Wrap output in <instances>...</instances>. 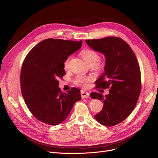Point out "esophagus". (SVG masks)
<instances>
[{"instance_id":"esophagus-1","label":"esophagus","mask_w":158,"mask_h":158,"mask_svg":"<svg viewBox=\"0 0 158 158\" xmlns=\"http://www.w3.org/2000/svg\"><path fill=\"white\" fill-rule=\"evenodd\" d=\"M81 94L82 98H88L89 97V93L86 92H85V91H83V90L81 91Z\"/></svg>"}]
</instances>
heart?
<instances>
[{
  "label": "heart",
  "instance_id": "obj_1",
  "mask_svg": "<svg viewBox=\"0 0 158 158\" xmlns=\"http://www.w3.org/2000/svg\"><path fill=\"white\" fill-rule=\"evenodd\" d=\"M81 56L83 58L86 64L89 66H96L97 68L101 69L102 66L99 65L98 63L100 62L101 57L99 54L94 50L92 49H85L82 51L81 52ZM69 57L66 59L64 62V68L66 69L69 66ZM91 81V78L88 77H85L81 75H77L74 79V83L77 86H81L82 88H86L88 86V82Z\"/></svg>",
  "mask_w": 158,
  "mask_h": 158
}]
</instances>
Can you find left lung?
<instances>
[{
	"instance_id": "1",
	"label": "left lung",
	"mask_w": 158,
	"mask_h": 158,
	"mask_svg": "<svg viewBox=\"0 0 158 158\" xmlns=\"http://www.w3.org/2000/svg\"><path fill=\"white\" fill-rule=\"evenodd\" d=\"M85 41L89 48L105 57L104 72L96 81L97 87L110 88L109 94L104 96L90 94L92 98L104 103L95 118L103 126H115L129 117L139 96L141 74L136 57L126 41L118 37Z\"/></svg>"
}]
</instances>
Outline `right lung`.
Masks as SVG:
<instances>
[{
  "instance_id": "1",
  "label": "right lung",
  "mask_w": 158,
  "mask_h": 158,
  "mask_svg": "<svg viewBox=\"0 0 158 158\" xmlns=\"http://www.w3.org/2000/svg\"><path fill=\"white\" fill-rule=\"evenodd\" d=\"M82 41L48 38L32 48L23 62L20 86L28 109L38 120L51 126L63 122L73 104L81 100L80 89L66 93L58 79L65 75L64 62L81 47Z\"/></svg>"
}]
</instances>
